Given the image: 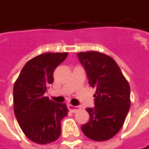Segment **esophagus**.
Masks as SVG:
<instances>
[{"mask_svg": "<svg viewBox=\"0 0 149 149\" xmlns=\"http://www.w3.org/2000/svg\"><path fill=\"white\" fill-rule=\"evenodd\" d=\"M68 108L70 109V111H72V112H76L78 110L80 109V107H78V106H72V105H68Z\"/></svg>", "mask_w": 149, "mask_h": 149, "instance_id": "34e87169", "label": "esophagus"}]
</instances>
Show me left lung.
I'll return each mask as SVG.
<instances>
[{
  "instance_id": "left-lung-1",
  "label": "left lung",
  "mask_w": 149,
  "mask_h": 149,
  "mask_svg": "<svg viewBox=\"0 0 149 149\" xmlns=\"http://www.w3.org/2000/svg\"><path fill=\"white\" fill-rule=\"evenodd\" d=\"M89 84L95 88L93 108H88V122L83 133L94 141L108 140L120 130L130 107V88L117 63L97 51L78 52Z\"/></svg>"
}]
</instances>
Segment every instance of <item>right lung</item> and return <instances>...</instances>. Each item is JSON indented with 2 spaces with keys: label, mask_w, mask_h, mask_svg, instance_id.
I'll use <instances>...</instances> for the list:
<instances>
[{
  "label": "right lung",
  "mask_w": 149,
  "mask_h": 149,
  "mask_svg": "<svg viewBox=\"0 0 149 149\" xmlns=\"http://www.w3.org/2000/svg\"><path fill=\"white\" fill-rule=\"evenodd\" d=\"M68 52L40 54L24 65L14 85V111L22 131L31 141L50 143L61 135V120L68 114L65 103L45 97L54 81L55 69Z\"/></svg>",
  "instance_id": "obj_1"
}]
</instances>
